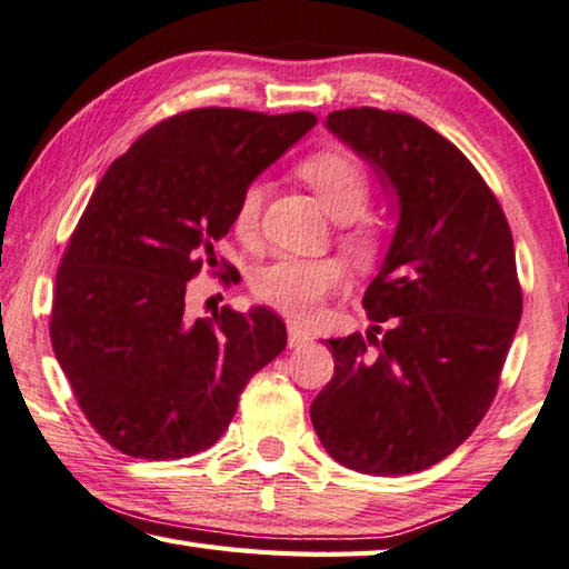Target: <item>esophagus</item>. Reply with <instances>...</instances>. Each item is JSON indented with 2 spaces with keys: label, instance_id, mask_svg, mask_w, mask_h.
I'll use <instances>...</instances> for the list:
<instances>
[{
  "label": "esophagus",
  "instance_id": "obj_1",
  "mask_svg": "<svg viewBox=\"0 0 569 569\" xmlns=\"http://www.w3.org/2000/svg\"><path fill=\"white\" fill-rule=\"evenodd\" d=\"M311 340L313 338L308 336L301 326H296V323L288 326V346H291V348H301L306 343H311Z\"/></svg>",
  "mask_w": 569,
  "mask_h": 569
}]
</instances>
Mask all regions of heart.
<instances>
[{
    "label": "heart",
    "mask_w": 569,
    "mask_h": 569,
    "mask_svg": "<svg viewBox=\"0 0 569 569\" xmlns=\"http://www.w3.org/2000/svg\"><path fill=\"white\" fill-rule=\"evenodd\" d=\"M298 177L316 193L320 206L340 221L338 246L358 268L373 266L386 249V226L360 216L370 201V177L353 153L320 149L298 163ZM266 189L253 181L243 189L233 213V229L243 243H253L261 221ZM346 273L336 258H296L266 266L253 278V296L263 306L296 320L313 318L328 296L343 288Z\"/></svg>",
    "instance_id": "heart-1"
}]
</instances>
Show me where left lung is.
<instances>
[{"mask_svg": "<svg viewBox=\"0 0 569 569\" xmlns=\"http://www.w3.org/2000/svg\"><path fill=\"white\" fill-rule=\"evenodd\" d=\"M326 127L392 186L400 221L363 296L376 326L328 340L336 373L311 420L350 470L418 472L462 446L498 396L522 316L512 231L470 159L420 119L360 107Z\"/></svg>", "mask_w": 569, "mask_h": 569, "instance_id": "obj_1", "label": "left lung"}]
</instances>
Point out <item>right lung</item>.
<instances>
[{"instance_id":"right-lung-1","label":"right lung","mask_w":569,"mask_h":569,"mask_svg":"<svg viewBox=\"0 0 569 569\" xmlns=\"http://www.w3.org/2000/svg\"><path fill=\"white\" fill-rule=\"evenodd\" d=\"M316 121L311 111H181L97 183L61 256L49 336L81 412L123 456L211 448L246 383L286 348L278 313L223 306L201 318L186 283L216 266L246 186ZM223 268L229 286L239 271Z\"/></svg>"}]
</instances>
